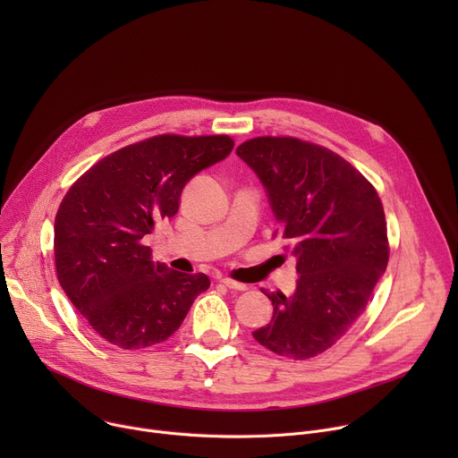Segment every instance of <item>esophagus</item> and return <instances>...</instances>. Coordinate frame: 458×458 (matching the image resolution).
I'll return each instance as SVG.
<instances>
[{
	"instance_id": "obj_1",
	"label": "esophagus",
	"mask_w": 458,
	"mask_h": 458,
	"mask_svg": "<svg viewBox=\"0 0 458 458\" xmlns=\"http://www.w3.org/2000/svg\"><path fill=\"white\" fill-rule=\"evenodd\" d=\"M219 283H223V284H225L226 288H230V290H237V292H244V290H246V284H241V283L232 281V279H228V277L219 279Z\"/></svg>"
}]
</instances>
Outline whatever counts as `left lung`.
Instances as JSON below:
<instances>
[{"instance_id": "left-lung-1", "label": "left lung", "mask_w": 458, "mask_h": 458, "mask_svg": "<svg viewBox=\"0 0 458 458\" xmlns=\"http://www.w3.org/2000/svg\"><path fill=\"white\" fill-rule=\"evenodd\" d=\"M235 154L265 186L299 274L293 293H268L272 320L251 335L284 359L317 357L352 328L386 272L382 203L357 168L318 145L255 138Z\"/></svg>"}]
</instances>
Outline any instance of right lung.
<instances>
[{"mask_svg":"<svg viewBox=\"0 0 458 458\" xmlns=\"http://www.w3.org/2000/svg\"><path fill=\"white\" fill-rule=\"evenodd\" d=\"M232 148L228 136H156L106 156L64 195L54 223L57 281L110 344L141 350L166 341L208 290L205 274L150 260L143 237L177 214L184 184Z\"/></svg>","mask_w":458,"mask_h":458,"instance_id":"obj_1","label":"right lung"}]
</instances>
